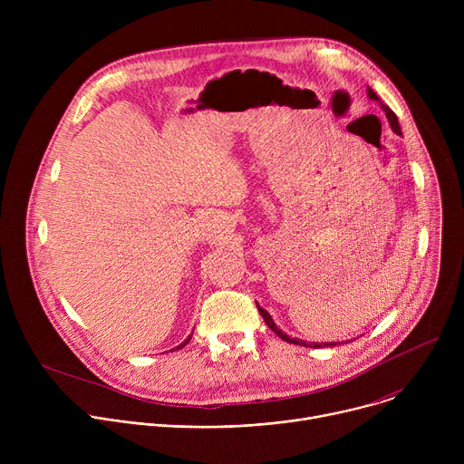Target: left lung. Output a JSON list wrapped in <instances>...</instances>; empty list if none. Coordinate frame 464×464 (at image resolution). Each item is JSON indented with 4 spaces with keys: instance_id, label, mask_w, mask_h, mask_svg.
I'll use <instances>...</instances> for the list:
<instances>
[{
    "instance_id": "1",
    "label": "left lung",
    "mask_w": 464,
    "mask_h": 464,
    "mask_svg": "<svg viewBox=\"0 0 464 464\" xmlns=\"http://www.w3.org/2000/svg\"><path fill=\"white\" fill-rule=\"evenodd\" d=\"M367 95H369V99L371 101H378L380 102V108L385 111V117H387V121H389V124H391V130L394 131V134H399V136H402V130H401V124H399V119H396V115H394V111L389 108V106H385L380 99H378V95L371 90V88H367ZM258 306V304H256ZM258 312H260V315L264 317V321H266V324L274 330V333L281 338V340H285V342H288V343H294V345H301V347H312V349H321V347H334V345H338V342H333V343H315V342H312V343H306L304 340H297V338H290L286 333H283V330L276 324V321L272 319V315L268 314V310H264V308H260L258 306Z\"/></svg>"
}]
</instances>
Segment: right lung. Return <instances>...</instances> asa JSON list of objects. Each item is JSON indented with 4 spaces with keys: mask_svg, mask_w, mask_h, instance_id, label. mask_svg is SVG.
I'll use <instances>...</instances> for the list:
<instances>
[{
    "mask_svg": "<svg viewBox=\"0 0 464 464\" xmlns=\"http://www.w3.org/2000/svg\"><path fill=\"white\" fill-rule=\"evenodd\" d=\"M190 338H192V334H188V336H187V340H185V342H181V343H179L176 349H183V347H185V345L190 342ZM172 351H174V349H172Z\"/></svg>",
    "mask_w": 464,
    "mask_h": 464,
    "instance_id": "obj_1",
    "label": "right lung"
}]
</instances>
